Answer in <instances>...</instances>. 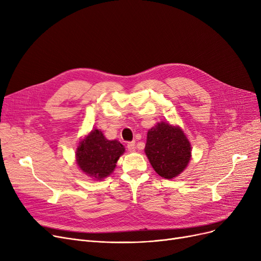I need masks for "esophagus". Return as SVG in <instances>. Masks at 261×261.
Masks as SVG:
<instances>
[{"label":"esophagus","instance_id":"esophagus-1","mask_svg":"<svg viewBox=\"0 0 261 261\" xmlns=\"http://www.w3.org/2000/svg\"><path fill=\"white\" fill-rule=\"evenodd\" d=\"M127 148L130 152H134L135 151V142H130L127 145Z\"/></svg>","mask_w":261,"mask_h":261}]
</instances>
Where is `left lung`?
Wrapping results in <instances>:
<instances>
[{
	"label": "left lung",
	"instance_id": "8db88e82",
	"mask_svg": "<svg viewBox=\"0 0 261 261\" xmlns=\"http://www.w3.org/2000/svg\"><path fill=\"white\" fill-rule=\"evenodd\" d=\"M145 153L155 172L171 180L189 164L191 145L181 127L161 121L147 133Z\"/></svg>",
	"mask_w": 261,
	"mask_h": 261
}]
</instances>
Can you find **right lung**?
<instances>
[{"label": "right lung", "instance_id": "right-lung-1", "mask_svg": "<svg viewBox=\"0 0 261 261\" xmlns=\"http://www.w3.org/2000/svg\"><path fill=\"white\" fill-rule=\"evenodd\" d=\"M125 147L117 140H107L99 129H93L82 139L76 149L79 169L93 180H102L111 174Z\"/></svg>", "mask_w": 261, "mask_h": 261}]
</instances>
